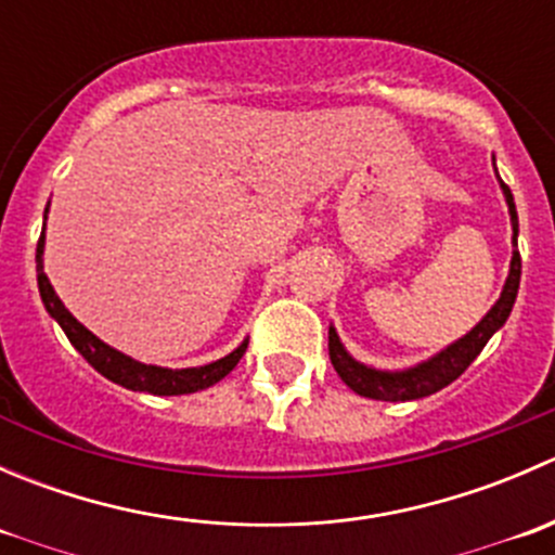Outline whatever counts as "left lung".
Listing matches in <instances>:
<instances>
[{
    "instance_id": "8db88e82",
    "label": "left lung",
    "mask_w": 555,
    "mask_h": 555,
    "mask_svg": "<svg viewBox=\"0 0 555 555\" xmlns=\"http://www.w3.org/2000/svg\"><path fill=\"white\" fill-rule=\"evenodd\" d=\"M500 177V173H496ZM502 182V179H500ZM502 190H505L507 206H511V220H513V246H518V215L516 204H513V193L505 182H502ZM518 282H520V255L518 249L513 251L511 262V276H507L505 289H502V298L496 300V306L469 330L464 338H459L456 344L449 346L446 351H440L438 357H433L424 365L411 367L405 373H382L373 371V367L360 365V362L351 360L346 354V349L340 346L338 335L330 327V362H333L335 373L344 378V384L349 389H354L357 395L371 397V400H386V402H400V400H418V397H427L440 391L443 386L456 382L469 365H473L475 357L483 351V346L489 344L491 335L505 324V319L511 317L513 304H516L518 295Z\"/></svg>"
}]
</instances>
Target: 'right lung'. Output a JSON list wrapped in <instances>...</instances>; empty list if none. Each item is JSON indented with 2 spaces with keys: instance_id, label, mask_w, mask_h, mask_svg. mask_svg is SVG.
I'll use <instances>...</instances> for the list:
<instances>
[{
  "instance_id": "right-lung-1",
  "label": "right lung",
  "mask_w": 555,
  "mask_h": 555,
  "mask_svg": "<svg viewBox=\"0 0 555 555\" xmlns=\"http://www.w3.org/2000/svg\"><path fill=\"white\" fill-rule=\"evenodd\" d=\"M42 246H44V238L39 236V242H37V284H39V295H42L44 309H48L50 317L61 324V330H64L66 338L72 340V346H75V349L80 351V354L86 357V360L91 362V365L96 367L104 378H109V382L126 386V389H133V391H150V395H190V391L206 389V386H211V384L220 382V378H225L228 373L238 365V360L244 357L249 340H244L236 351H231V354L222 357V360L211 362V365L184 367V371H169V367L144 365V362H137V360H131V357L120 354V351L112 349V346L102 344V340H99L91 330L82 327V324L77 322L69 311H66V306L61 304L59 295H55V289L50 287L48 276H44V271H42Z\"/></svg>"
}]
</instances>
